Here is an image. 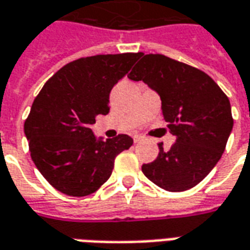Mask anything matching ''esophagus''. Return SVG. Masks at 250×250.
<instances>
[{"mask_svg":"<svg viewBox=\"0 0 250 250\" xmlns=\"http://www.w3.org/2000/svg\"><path fill=\"white\" fill-rule=\"evenodd\" d=\"M141 139H142V137H141L139 134H135V135H134V142H139Z\"/></svg>","mask_w":250,"mask_h":250,"instance_id":"1","label":"esophagus"}]
</instances>
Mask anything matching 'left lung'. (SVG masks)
<instances>
[{"label": "left lung", "instance_id": "obj_1", "mask_svg": "<svg viewBox=\"0 0 250 250\" xmlns=\"http://www.w3.org/2000/svg\"><path fill=\"white\" fill-rule=\"evenodd\" d=\"M128 78L143 81L162 101V113L176 142L143 164V174L169 192L198 186L222 157L233 128L228 96L204 71L165 57L142 54Z\"/></svg>", "mask_w": 250, "mask_h": 250}]
</instances>
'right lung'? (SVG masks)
<instances>
[{
	"mask_svg": "<svg viewBox=\"0 0 250 250\" xmlns=\"http://www.w3.org/2000/svg\"><path fill=\"white\" fill-rule=\"evenodd\" d=\"M141 52L95 55L64 64L35 97L24 123L31 158L55 189L69 196L96 192L111 174L116 155L132 138L119 134L96 139L90 125L109 112L113 85L128 73Z\"/></svg>",
	"mask_w": 250,
	"mask_h": 250,
	"instance_id": "add662e5",
	"label": "right lung"
}]
</instances>
